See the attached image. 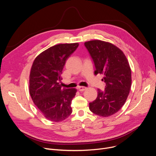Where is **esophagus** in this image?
Returning a JSON list of instances; mask_svg holds the SVG:
<instances>
[{
	"instance_id": "obj_1",
	"label": "esophagus",
	"mask_w": 156,
	"mask_h": 156,
	"mask_svg": "<svg viewBox=\"0 0 156 156\" xmlns=\"http://www.w3.org/2000/svg\"><path fill=\"white\" fill-rule=\"evenodd\" d=\"M77 89L80 92H83L87 89V87H78L77 88Z\"/></svg>"
}]
</instances>
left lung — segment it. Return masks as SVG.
Instances as JSON below:
<instances>
[{
  "instance_id": "1",
  "label": "left lung",
  "mask_w": 156,
  "mask_h": 156,
  "mask_svg": "<svg viewBox=\"0 0 156 156\" xmlns=\"http://www.w3.org/2000/svg\"><path fill=\"white\" fill-rule=\"evenodd\" d=\"M94 62L95 75H104L105 90L98 89L97 99L89 103L93 113L108 117L116 113L127 99L132 85L129 64L122 51L114 45L95 40L85 42Z\"/></svg>"
}]
</instances>
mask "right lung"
Here are the masks:
<instances>
[{
  "mask_svg": "<svg viewBox=\"0 0 156 156\" xmlns=\"http://www.w3.org/2000/svg\"><path fill=\"white\" fill-rule=\"evenodd\" d=\"M79 44L55 45L40 54L33 62L30 74V94L46 119L59 122L72 112L71 101L76 89L61 88V76L66 61Z\"/></svg>",
  "mask_w": 156,
  "mask_h": 156,
  "instance_id": "1",
  "label": "right lung"
}]
</instances>
